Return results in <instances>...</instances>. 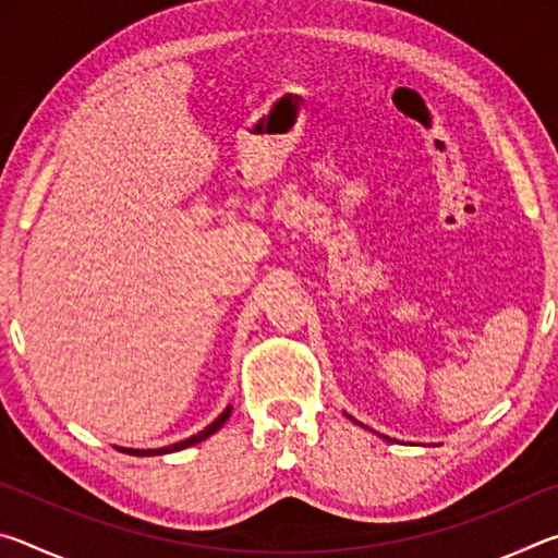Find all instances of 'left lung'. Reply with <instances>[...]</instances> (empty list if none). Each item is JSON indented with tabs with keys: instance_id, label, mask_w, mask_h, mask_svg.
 <instances>
[{
	"instance_id": "8db88e82",
	"label": "left lung",
	"mask_w": 558,
	"mask_h": 558,
	"mask_svg": "<svg viewBox=\"0 0 558 558\" xmlns=\"http://www.w3.org/2000/svg\"><path fill=\"white\" fill-rule=\"evenodd\" d=\"M349 418H352V415H349ZM384 438H386V436H384Z\"/></svg>"
}]
</instances>
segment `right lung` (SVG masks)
Masks as SVG:
<instances>
[{
  "label": "right lung",
  "instance_id": "obj_1",
  "mask_svg": "<svg viewBox=\"0 0 558 558\" xmlns=\"http://www.w3.org/2000/svg\"><path fill=\"white\" fill-rule=\"evenodd\" d=\"M231 411H233V405H226V411L219 415V418H216V421L211 423V426H206L204 430H199V433H196V436H192V438H186V440H179V442H174V446L157 448V450H135V448H118V450L128 452V456H165V452H177V450H184V448H189V446H194V442H202V440H206V438H209V436H214V433L219 430L226 421H229Z\"/></svg>",
  "mask_w": 558,
  "mask_h": 558
}]
</instances>
